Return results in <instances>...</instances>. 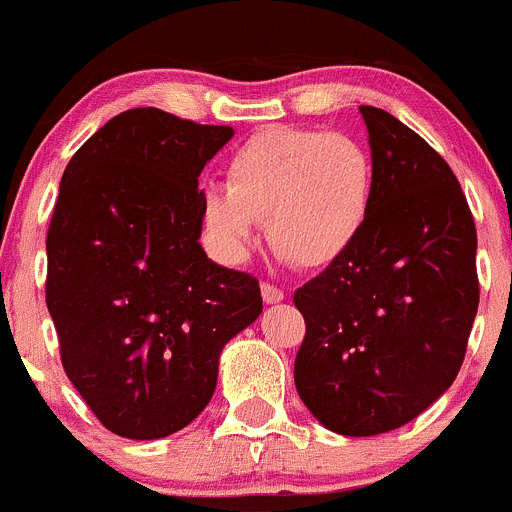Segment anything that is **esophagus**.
Wrapping results in <instances>:
<instances>
[{"label": "esophagus", "instance_id": "esophagus-1", "mask_svg": "<svg viewBox=\"0 0 512 512\" xmlns=\"http://www.w3.org/2000/svg\"><path fill=\"white\" fill-rule=\"evenodd\" d=\"M261 296H263V301L268 303V306H273V303H281L283 298V291L281 288H276L273 286V283H261Z\"/></svg>", "mask_w": 512, "mask_h": 512}]
</instances>
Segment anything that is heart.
<instances>
[{"label": "heart", "mask_w": 512, "mask_h": 512, "mask_svg": "<svg viewBox=\"0 0 512 512\" xmlns=\"http://www.w3.org/2000/svg\"><path fill=\"white\" fill-rule=\"evenodd\" d=\"M376 171L351 134L268 126L236 146L226 186L201 189V224L221 258L239 263L256 221L286 261L326 268L356 246L373 211Z\"/></svg>", "instance_id": "1"}]
</instances>
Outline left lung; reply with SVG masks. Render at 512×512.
I'll list each match as a JSON object with an SVG mask.
<instances>
[{"mask_svg": "<svg viewBox=\"0 0 512 512\" xmlns=\"http://www.w3.org/2000/svg\"><path fill=\"white\" fill-rule=\"evenodd\" d=\"M376 189L366 231L293 293L306 318L296 391L333 433L378 435L421 416L458 376L478 313L473 214L443 156L361 106Z\"/></svg>", "mask_w": 512, "mask_h": 512, "instance_id": "8db88e82", "label": "left lung"}]
</instances>
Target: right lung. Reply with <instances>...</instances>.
<instances>
[{"instance_id": "obj_1", "label": "right lung", "mask_w": 512, "mask_h": 512, "mask_svg": "<svg viewBox=\"0 0 512 512\" xmlns=\"http://www.w3.org/2000/svg\"><path fill=\"white\" fill-rule=\"evenodd\" d=\"M231 136L144 106L106 121L64 169L47 308L69 381L121 438L189 426L224 346L263 311L256 278L199 244V176Z\"/></svg>"}]
</instances>
